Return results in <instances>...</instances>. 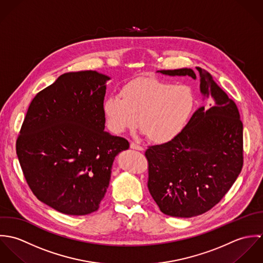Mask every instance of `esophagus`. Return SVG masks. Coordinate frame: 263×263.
<instances>
[{
	"label": "esophagus",
	"mask_w": 263,
	"mask_h": 263,
	"mask_svg": "<svg viewBox=\"0 0 263 263\" xmlns=\"http://www.w3.org/2000/svg\"><path fill=\"white\" fill-rule=\"evenodd\" d=\"M130 148L134 149V150L144 151V148L142 146H140V145H138L136 143H130Z\"/></svg>",
	"instance_id": "obj_1"
}]
</instances>
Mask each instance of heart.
I'll return each instance as SVG.
<instances>
[{"mask_svg": "<svg viewBox=\"0 0 263 263\" xmlns=\"http://www.w3.org/2000/svg\"><path fill=\"white\" fill-rule=\"evenodd\" d=\"M194 106L190 89L155 78L127 83L120 97L111 96L103 105L106 122L114 134L137 126L154 143L172 141L183 129Z\"/></svg>", "mask_w": 263, "mask_h": 263, "instance_id": "b5f03b06", "label": "heart"}]
</instances>
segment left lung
I'll list each match as a JSON object with an SVG mask.
<instances>
[{
  "label": "left lung",
  "mask_w": 263,
  "mask_h": 263,
  "mask_svg": "<svg viewBox=\"0 0 263 263\" xmlns=\"http://www.w3.org/2000/svg\"><path fill=\"white\" fill-rule=\"evenodd\" d=\"M200 91L212 94L216 105L200 106L172 141L149 146L148 188L160 211L171 217L191 218L213 209L239 176L243 163V123L234 100L196 68ZM169 76H190L191 69L161 70Z\"/></svg>",
  "instance_id": "left-lung-1"
}]
</instances>
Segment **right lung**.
I'll return each instance as SVG.
<instances>
[{
    "instance_id": "1",
    "label": "right lung",
    "mask_w": 263,
    "mask_h": 263,
    "mask_svg": "<svg viewBox=\"0 0 263 263\" xmlns=\"http://www.w3.org/2000/svg\"><path fill=\"white\" fill-rule=\"evenodd\" d=\"M107 76L66 73L32 99L16 153L38 199L63 214L96 212L109 185L114 157L129 143L104 132Z\"/></svg>"
}]
</instances>
